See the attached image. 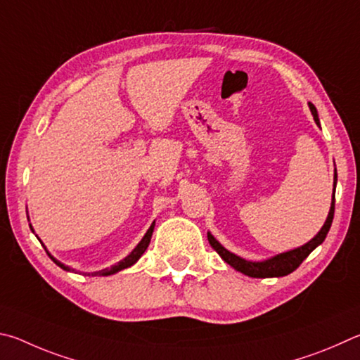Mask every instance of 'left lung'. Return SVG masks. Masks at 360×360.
Returning a JSON list of instances; mask_svg holds the SVG:
<instances>
[{
    "label": "left lung",
    "mask_w": 360,
    "mask_h": 360,
    "mask_svg": "<svg viewBox=\"0 0 360 360\" xmlns=\"http://www.w3.org/2000/svg\"><path fill=\"white\" fill-rule=\"evenodd\" d=\"M308 107H310V110H311L314 123L321 126L316 107H314L311 103H308ZM335 186H337V169H335V174H333V193H335ZM333 212H335V199L332 198L330 210H329V215H327V218H326L324 226L321 228V231L311 238L310 242H307L305 245H302V247H299V248L285 251V253L272 256V257H269V259H264V261H248V259H243V257L237 256L234 253H231V251L226 250L223 245L210 234V232H207V238H209V243L212 245V248L215 250L219 256H221V259L224 262H228L232 269L237 270V272L248 275V276H251V278H274V276H285V275H289L291 272H294V270L297 269L302 262H304L305 257L310 255L314 248L319 247V245L324 242V238L327 237V232H329L330 226H332Z\"/></svg>",
    "instance_id": "obj_1"
}]
</instances>
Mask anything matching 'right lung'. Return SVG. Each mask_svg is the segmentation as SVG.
Wrapping results in <instances>:
<instances>
[{
  "label": "right lung",
  "instance_id": "add662e5",
  "mask_svg": "<svg viewBox=\"0 0 360 360\" xmlns=\"http://www.w3.org/2000/svg\"><path fill=\"white\" fill-rule=\"evenodd\" d=\"M30 228H31V231H33V226L30 224ZM153 229H155V221L151 223V226L148 228V231L145 232V236L142 237V240L137 243V247L131 251V253L124 257V259H122L120 262H117L115 266H112V267H107V269H103V270H98V272H91V274H88V275H96V276H107V275H113V274H117V272H120V270H124V269H128V267H131V266H134V264L141 259V256L145 253V250L148 248V245H150V240H151V236H153ZM34 232V231H33ZM37 237V236H36ZM49 253V251H47ZM49 256L52 257L53 259V262L56 264V266L58 267H61L63 270H66V272H74V270L71 269V267H68V266H65V264L63 262H60L58 259H55V257L49 253Z\"/></svg>",
  "mask_w": 360,
  "mask_h": 360
}]
</instances>
